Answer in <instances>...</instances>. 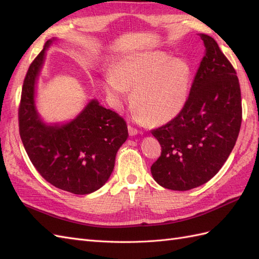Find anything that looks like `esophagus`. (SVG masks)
<instances>
[{
  "label": "esophagus",
  "mask_w": 259,
  "mask_h": 259,
  "mask_svg": "<svg viewBox=\"0 0 259 259\" xmlns=\"http://www.w3.org/2000/svg\"><path fill=\"white\" fill-rule=\"evenodd\" d=\"M128 133H130L131 136H134V135L138 134V130H136L135 127H133L132 125H128Z\"/></svg>",
  "instance_id": "34e87169"
}]
</instances>
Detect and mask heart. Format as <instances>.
<instances>
[{"label": "heart", "mask_w": 259, "mask_h": 259, "mask_svg": "<svg viewBox=\"0 0 259 259\" xmlns=\"http://www.w3.org/2000/svg\"><path fill=\"white\" fill-rule=\"evenodd\" d=\"M127 89L133 90V103L142 119L154 124L169 121L187 101L189 68L164 53L134 55L106 76V90L116 105L127 99Z\"/></svg>", "instance_id": "b5f03b06"}]
</instances>
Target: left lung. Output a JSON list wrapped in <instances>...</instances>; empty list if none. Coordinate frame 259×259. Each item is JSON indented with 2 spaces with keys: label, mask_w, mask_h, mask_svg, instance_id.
I'll list each match as a JSON object with an SVG mask.
<instances>
[{
  "label": "left lung",
  "mask_w": 259,
  "mask_h": 259,
  "mask_svg": "<svg viewBox=\"0 0 259 259\" xmlns=\"http://www.w3.org/2000/svg\"><path fill=\"white\" fill-rule=\"evenodd\" d=\"M205 54L184 108L151 131L162 151L151 174L166 189L185 191L214 177L236 145L242 122L240 83L213 37L201 34Z\"/></svg>",
  "instance_id": "left-lung-1"
}]
</instances>
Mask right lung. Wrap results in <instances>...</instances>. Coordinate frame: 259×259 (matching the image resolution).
Here are the masks:
<instances>
[{
    "label": "right lung",
    "instance_id": "right-lung-1",
    "mask_svg": "<svg viewBox=\"0 0 259 259\" xmlns=\"http://www.w3.org/2000/svg\"><path fill=\"white\" fill-rule=\"evenodd\" d=\"M51 43L46 41L23 80L19 134L30 161L46 182L74 194H88L110 177L116 152L128 136L127 125L121 115L97 100H92L76 119L61 126H50L40 120L34 106V85Z\"/></svg>",
    "mask_w": 259,
    "mask_h": 259
}]
</instances>
